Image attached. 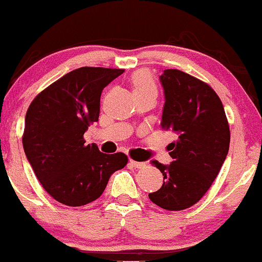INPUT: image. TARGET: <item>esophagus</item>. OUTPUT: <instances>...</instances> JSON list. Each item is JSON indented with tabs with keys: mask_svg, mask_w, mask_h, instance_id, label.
I'll return each instance as SVG.
<instances>
[{
	"mask_svg": "<svg viewBox=\"0 0 262 262\" xmlns=\"http://www.w3.org/2000/svg\"><path fill=\"white\" fill-rule=\"evenodd\" d=\"M130 163L132 167H135V168H145L146 167V163L137 162V161H134V160H130Z\"/></svg>",
	"mask_w": 262,
	"mask_h": 262,
	"instance_id": "esophagus-1",
	"label": "esophagus"
}]
</instances>
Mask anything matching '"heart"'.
<instances>
[{"instance_id":"obj_1","label":"heart","mask_w":262,"mask_h":262,"mask_svg":"<svg viewBox=\"0 0 262 262\" xmlns=\"http://www.w3.org/2000/svg\"><path fill=\"white\" fill-rule=\"evenodd\" d=\"M131 88L135 96L149 92L157 93V88H156L154 78H152L151 73H148L147 70H139V72H136L132 75Z\"/></svg>"}]
</instances>
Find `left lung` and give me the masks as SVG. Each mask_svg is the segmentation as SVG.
<instances>
[{
  "label": "left lung",
  "instance_id": "1",
  "mask_svg": "<svg viewBox=\"0 0 262 262\" xmlns=\"http://www.w3.org/2000/svg\"><path fill=\"white\" fill-rule=\"evenodd\" d=\"M160 79L166 99L161 127L178 139L170 143L169 166L152 161L163 184L148 198L177 211L198 203L213 184L228 155L230 130L222 100L207 83L177 69L164 70Z\"/></svg>",
  "mask_w": 262,
  "mask_h": 262
}]
</instances>
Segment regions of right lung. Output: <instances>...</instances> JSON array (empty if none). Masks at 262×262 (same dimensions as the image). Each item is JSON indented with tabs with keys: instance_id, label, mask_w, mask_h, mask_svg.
I'll list each match as a JSON object with an SVG mask.
<instances>
[{
	"instance_id": "obj_1",
	"label": "right lung",
	"mask_w": 262,
	"mask_h": 262,
	"mask_svg": "<svg viewBox=\"0 0 262 262\" xmlns=\"http://www.w3.org/2000/svg\"><path fill=\"white\" fill-rule=\"evenodd\" d=\"M122 73L79 68L46 88L29 105L23 149L46 192L61 204L81 207L96 201L110 176L127 164L122 152L102 154L84 140L88 127L99 120L102 90Z\"/></svg>"
}]
</instances>
